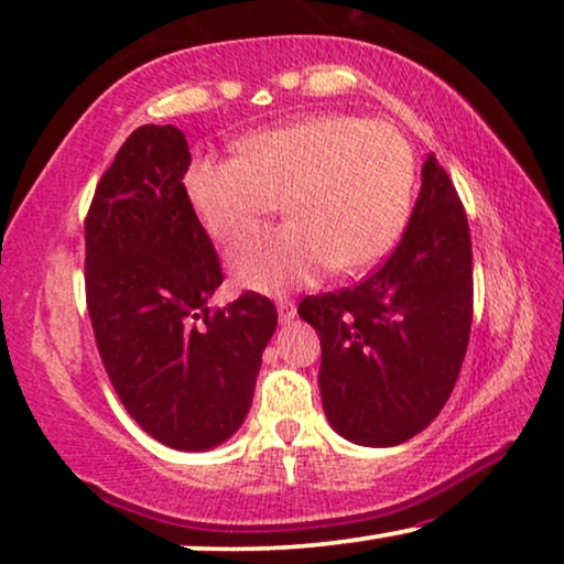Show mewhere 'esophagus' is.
Wrapping results in <instances>:
<instances>
[{
    "label": "esophagus",
    "mask_w": 564,
    "mask_h": 564,
    "mask_svg": "<svg viewBox=\"0 0 564 564\" xmlns=\"http://www.w3.org/2000/svg\"><path fill=\"white\" fill-rule=\"evenodd\" d=\"M276 313H280L282 323H290L292 318H295V303H292L290 297H280L276 300Z\"/></svg>",
    "instance_id": "obj_1"
}]
</instances>
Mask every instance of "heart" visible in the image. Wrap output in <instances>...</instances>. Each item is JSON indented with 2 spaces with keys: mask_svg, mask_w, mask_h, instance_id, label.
Instances as JSON below:
<instances>
[{
  "mask_svg": "<svg viewBox=\"0 0 564 564\" xmlns=\"http://www.w3.org/2000/svg\"><path fill=\"white\" fill-rule=\"evenodd\" d=\"M236 159L197 156L184 174L192 210L234 246L284 205L288 226L243 241L236 280L259 292L300 288L334 269L361 274L388 257L411 218L415 156L395 126L323 112L259 130Z\"/></svg>",
  "mask_w": 564,
  "mask_h": 564,
  "instance_id": "1",
  "label": "heart"
}]
</instances>
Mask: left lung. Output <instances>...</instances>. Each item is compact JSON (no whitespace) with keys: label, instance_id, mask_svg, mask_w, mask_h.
<instances>
[{"label":"left lung","instance_id":"obj_1","mask_svg":"<svg viewBox=\"0 0 564 564\" xmlns=\"http://www.w3.org/2000/svg\"><path fill=\"white\" fill-rule=\"evenodd\" d=\"M405 236L354 288L307 295L300 318L321 336L328 423L361 446H395L436 419L469 344L473 241L436 156L423 164Z\"/></svg>","mask_w":564,"mask_h":564}]
</instances>
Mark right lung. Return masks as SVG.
<instances>
[{
	"mask_svg": "<svg viewBox=\"0 0 564 564\" xmlns=\"http://www.w3.org/2000/svg\"><path fill=\"white\" fill-rule=\"evenodd\" d=\"M189 161L180 128L128 135L84 220V284L120 403L156 442L203 452L249 413L276 307L257 292L207 305L223 272L184 189Z\"/></svg>",
	"mask_w": 564,
	"mask_h": 564,
	"instance_id": "1",
	"label": "right lung"
}]
</instances>
